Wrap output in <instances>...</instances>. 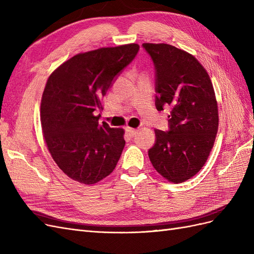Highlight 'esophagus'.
Listing matches in <instances>:
<instances>
[{
    "instance_id": "esophagus-1",
    "label": "esophagus",
    "mask_w": 254,
    "mask_h": 254,
    "mask_svg": "<svg viewBox=\"0 0 254 254\" xmlns=\"http://www.w3.org/2000/svg\"><path fill=\"white\" fill-rule=\"evenodd\" d=\"M126 132H127L130 136H133L134 134H136V132H137V129H133V128H130V127H126Z\"/></svg>"
}]
</instances>
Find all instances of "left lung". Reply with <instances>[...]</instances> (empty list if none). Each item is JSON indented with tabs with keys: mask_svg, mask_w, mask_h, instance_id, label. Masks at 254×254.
<instances>
[{
	"mask_svg": "<svg viewBox=\"0 0 254 254\" xmlns=\"http://www.w3.org/2000/svg\"><path fill=\"white\" fill-rule=\"evenodd\" d=\"M156 71V108L171 106L168 130L156 129L148 150L152 166L174 183L187 181L206 162L218 130L213 84L204 67L173 45L143 43Z\"/></svg>",
	"mask_w": 254,
	"mask_h": 254,
	"instance_id": "8db88e82",
	"label": "left lung"
}]
</instances>
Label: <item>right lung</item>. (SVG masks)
I'll return each instance as SVG.
<instances>
[{"mask_svg": "<svg viewBox=\"0 0 254 254\" xmlns=\"http://www.w3.org/2000/svg\"><path fill=\"white\" fill-rule=\"evenodd\" d=\"M139 44L78 54L54 71L43 91L41 126L52 158L71 179L94 184L110 175L124 149V129L98 123L102 98L139 52Z\"/></svg>", "mask_w": 254, "mask_h": 254, "instance_id": "add662e5", "label": "right lung"}]
</instances>
